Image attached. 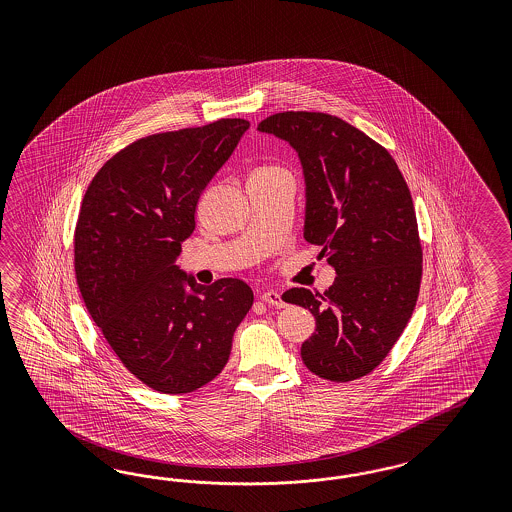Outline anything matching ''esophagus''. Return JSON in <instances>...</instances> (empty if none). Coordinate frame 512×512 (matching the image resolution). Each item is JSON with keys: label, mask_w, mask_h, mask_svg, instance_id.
Returning <instances> with one entry per match:
<instances>
[{"label": "esophagus", "mask_w": 512, "mask_h": 512, "mask_svg": "<svg viewBox=\"0 0 512 512\" xmlns=\"http://www.w3.org/2000/svg\"><path fill=\"white\" fill-rule=\"evenodd\" d=\"M261 300L266 302L268 306H274V308H283L285 306L283 298L276 291H264L263 295H261Z\"/></svg>", "instance_id": "34e87169"}]
</instances>
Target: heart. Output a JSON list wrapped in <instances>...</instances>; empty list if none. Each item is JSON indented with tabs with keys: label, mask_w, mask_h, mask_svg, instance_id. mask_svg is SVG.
I'll return each mask as SVG.
<instances>
[{
	"label": "heart",
	"mask_w": 512,
	"mask_h": 512,
	"mask_svg": "<svg viewBox=\"0 0 512 512\" xmlns=\"http://www.w3.org/2000/svg\"><path fill=\"white\" fill-rule=\"evenodd\" d=\"M274 171V167H266V169H261V171L255 172V174H261V172H270Z\"/></svg>",
	"instance_id": "b5f03b06"
}]
</instances>
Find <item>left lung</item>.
I'll return each mask as SVG.
<instances>
[{"label": "left lung", "mask_w": 512, "mask_h": 512, "mask_svg": "<svg viewBox=\"0 0 512 512\" xmlns=\"http://www.w3.org/2000/svg\"><path fill=\"white\" fill-rule=\"evenodd\" d=\"M257 129L298 154L304 238L336 270L323 295L304 287L283 295L315 317L300 355L323 379L353 381L383 362L417 304L422 249L409 187L381 144L336 116L279 112Z\"/></svg>", "instance_id": "8db88e82"}]
</instances>
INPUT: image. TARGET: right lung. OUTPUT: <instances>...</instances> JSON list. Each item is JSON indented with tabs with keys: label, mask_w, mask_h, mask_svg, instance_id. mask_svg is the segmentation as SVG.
Returning a JSON list of instances; mask_svg holds the SVG:
<instances>
[{
	"label": "right lung",
	"mask_w": 512,
	"mask_h": 512,
	"mask_svg": "<svg viewBox=\"0 0 512 512\" xmlns=\"http://www.w3.org/2000/svg\"><path fill=\"white\" fill-rule=\"evenodd\" d=\"M248 129L227 118L137 140L110 157L82 199L80 295L116 357L157 392L186 394L219 375L253 304L242 279L204 287L176 264L202 191Z\"/></svg>",
	"instance_id": "right-lung-1"
}]
</instances>
